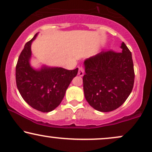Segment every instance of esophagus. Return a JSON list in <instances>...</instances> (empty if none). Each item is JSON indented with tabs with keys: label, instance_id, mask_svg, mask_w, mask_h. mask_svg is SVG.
Masks as SVG:
<instances>
[{
	"label": "esophagus",
	"instance_id": "1",
	"mask_svg": "<svg viewBox=\"0 0 152 152\" xmlns=\"http://www.w3.org/2000/svg\"><path fill=\"white\" fill-rule=\"evenodd\" d=\"M84 72H85V71H84V69L83 68V67H79V70H78V75H80V76H83L84 75Z\"/></svg>",
	"mask_w": 152,
	"mask_h": 152
}]
</instances>
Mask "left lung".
Here are the masks:
<instances>
[{"label": "left lung", "mask_w": 152, "mask_h": 152, "mask_svg": "<svg viewBox=\"0 0 152 152\" xmlns=\"http://www.w3.org/2000/svg\"><path fill=\"white\" fill-rule=\"evenodd\" d=\"M122 52L102 51L84 62V94L96 110L111 112L122 105L129 96L134 83L131 52L123 42Z\"/></svg>", "instance_id": "obj_1"}]
</instances>
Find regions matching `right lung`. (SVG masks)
Wrapping results in <instances>:
<instances>
[{"label": "right lung", "instance_id": "right-lung-1", "mask_svg": "<svg viewBox=\"0 0 152 152\" xmlns=\"http://www.w3.org/2000/svg\"><path fill=\"white\" fill-rule=\"evenodd\" d=\"M37 35L26 42L20 55L15 68L16 85L23 99L30 107L40 112H49L61 103L78 68L68 70L43 66L40 69H33L30 65L31 44Z\"/></svg>", "mask_w": 152, "mask_h": 152}]
</instances>
